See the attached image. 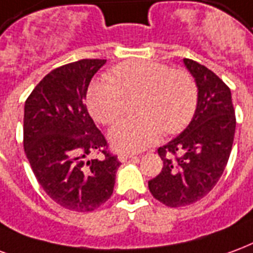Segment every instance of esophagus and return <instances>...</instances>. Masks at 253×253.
<instances>
[{
  "label": "esophagus",
  "mask_w": 253,
  "mask_h": 253,
  "mask_svg": "<svg viewBox=\"0 0 253 253\" xmlns=\"http://www.w3.org/2000/svg\"><path fill=\"white\" fill-rule=\"evenodd\" d=\"M130 158H133V154H128V152H121V154H119V160L121 163H125Z\"/></svg>",
  "instance_id": "1"
}]
</instances>
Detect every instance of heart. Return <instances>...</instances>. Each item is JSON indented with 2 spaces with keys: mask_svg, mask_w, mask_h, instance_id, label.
Here are the masks:
<instances>
[{
  "mask_svg": "<svg viewBox=\"0 0 253 253\" xmlns=\"http://www.w3.org/2000/svg\"><path fill=\"white\" fill-rule=\"evenodd\" d=\"M113 79L94 81L87 90L90 114L101 124L119 119L125 99L139 95L134 119L119 121L109 130L117 151L139 152L162 134L176 133L189 124L197 108V86L185 70H171L152 60H130L113 68Z\"/></svg>",
  "mask_w": 253,
  "mask_h": 253,
  "instance_id": "heart-1",
  "label": "heart"
}]
</instances>
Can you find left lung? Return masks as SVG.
I'll use <instances>...</instances> for the list:
<instances>
[{
	"label": "left lung",
	"instance_id": "1",
	"mask_svg": "<svg viewBox=\"0 0 253 253\" xmlns=\"http://www.w3.org/2000/svg\"><path fill=\"white\" fill-rule=\"evenodd\" d=\"M183 64L197 84V108L187 128L158 149L163 169L148 182L151 194L169 208L194 204L214 187L236 130L229 87L202 64L190 59H183Z\"/></svg>",
	"mask_w": 253,
	"mask_h": 253
}]
</instances>
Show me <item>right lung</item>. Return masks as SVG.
Returning <instances> with one entry per match:
<instances>
[{
    "instance_id": "1",
    "label": "right lung",
    "mask_w": 253,
    "mask_h": 253,
    "mask_svg": "<svg viewBox=\"0 0 253 253\" xmlns=\"http://www.w3.org/2000/svg\"><path fill=\"white\" fill-rule=\"evenodd\" d=\"M104 59H82L47 74L25 101L24 151L36 179L56 204L68 210L91 211L113 194L117 156L84 105L94 74ZM94 152L102 161H86Z\"/></svg>"
}]
</instances>
